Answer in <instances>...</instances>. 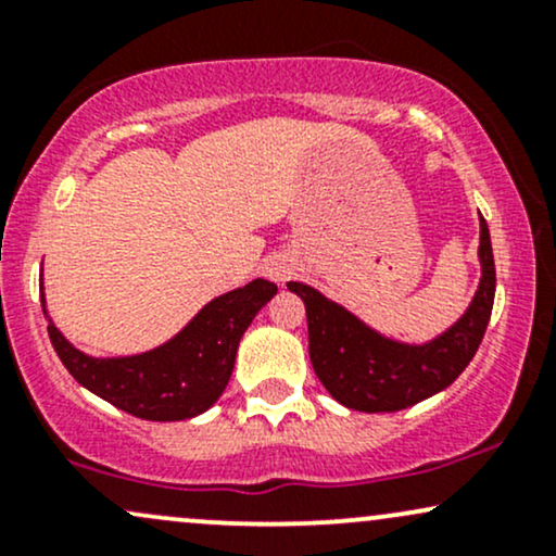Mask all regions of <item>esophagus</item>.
<instances>
[{"label":"esophagus","instance_id":"esophagus-1","mask_svg":"<svg viewBox=\"0 0 556 556\" xmlns=\"http://www.w3.org/2000/svg\"><path fill=\"white\" fill-rule=\"evenodd\" d=\"M264 274L269 279H274V282L282 285L292 277V274H295V264H292V261L287 256H274L264 264Z\"/></svg>","mask_w":556,"mask_h":556}]
</instances>
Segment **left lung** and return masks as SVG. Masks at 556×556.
<instances>
[{"mask_svg":"<svg viewBox=\"0 0 556 556\" xmlns=\"http://www.w3.org/2000/svg\"><path fill=\"white\" fill-rule=\"evenodd\" d=\"M481 285L465 316L429 344L384 340L314 287L287 282L308 318V355L327 392L361 413H394L442 392L473 361L494 308L496 271L486 219L481 216Z\"/></svg>","mask_w":556,"mask_h":556,"instance_id":"1","label":"left lung"}]
</instances>
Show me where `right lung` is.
<instances>
[{
    "label": "right lung",
    "mask_w": 556,
    "mask_h": 556,
    "mask_svg": "<svg viewBox=\"0 0 556 556\" xmlns=\"http://www.w3.org/2000/svg\"><path fill=\"white\" fill-rule=\"evenodd\" d=\"M277 285L253 279L251 285L203 305L201 314L167 344L130 358H88L56 331L47 305L49 340L73 379L143 420H185L201 416L219 400L235 368L240 337L269 300Z\"/></svg>",
    "instance_id": "right-lung-1"
}]
</instances>
